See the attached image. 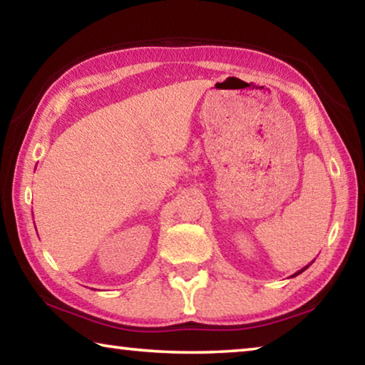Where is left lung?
<instances>
[{
    "instance_id": "1",
    "label": "left lung",
    "mask_w": 365,
    "mask_h": 365,
    "mask_svg": "<svg viewBox=\"0 0 365 365\" xmlns=\"http://www.w3.org/2000/svg\"><path fill=\"white\" fill-rule=\"evenodd\" d=\"M312 262H314V261H312ZM312 262H311V264H312ZM311 264H307V265H306V267H302L301 270H298V272H296V274H293L292 277H296V275H299V274H301V272H304V270H306V269H307V267H309V265H311Z\"/></svg>"
}]
</instances>
